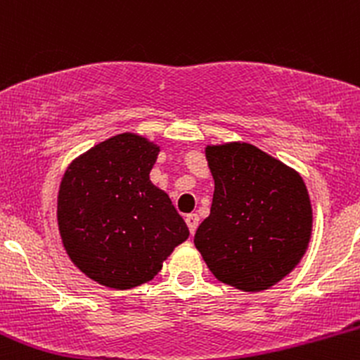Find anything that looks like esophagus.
Here are the masks:
<instances>
[{"label": "esophagus", "instance_id": "34e87169", "mask_svg": "<svg viewBox=\"0 0 360 360\" xmlns=\"http://www.w3.org/2000/svg\"><path fill=\"white\" fill-rule=\"evenodd\" d=\"M186 223H188V226H189V232L194 233L196 232L198 225H200V217H198L196 213L186 214Z\"/></svg>", "mask_w": 360, "mask_h": 360}]
</instances>
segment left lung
<instances>
[{
  "label": "left lung",
  "mask_w": 360,
  "mask_h": 360,
  "mask_svg": "<svg viewBox=\"0 0 360 360\" xmlns=\"http://www.w3.org/2000/svg\"><path fill=\"white\" fill-rule=\"evenodd\" d=\"M205 155L214 193L194 245L223 284L266 291L298 266L309 245L307 184L296 169L247 142L206 146Z\"/></svg>",
  "instance_id": "left-lung-1"
}]
</instances>
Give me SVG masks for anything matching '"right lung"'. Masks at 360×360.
<instances>
[{
	"mask_svg": "<svg viewBox=\"0 0 360 360\" xmlns=\"http://www.w3.org/2000/svg\"><path fill=\"white\" fill-rule=\"evenodd\" d=\"M160 147L131 131L77 155L57 194V225L71 262L101 286L146 284L189 230L166 191L150 181Z\"/></svg>",
	"mask_w": 360,
	"mask_h": 360,
	"instance_id": "1",
	"label": "right lung"
}]
</instances>
